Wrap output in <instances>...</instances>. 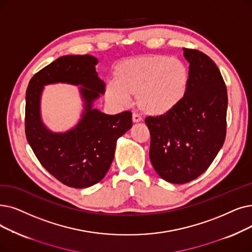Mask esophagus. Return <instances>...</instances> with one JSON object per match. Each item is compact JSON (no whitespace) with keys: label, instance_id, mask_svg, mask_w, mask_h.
I'll list each match as a JSON object with an SVG mask.
<instances>
[{"label":"esophagus","instance_id":"obj_1","mask_svg":"<svg viewBox=\"0 0 252 252\" xmlns=\"http://www.w3.org/2000/svg\"><path fill=\"white\" fill-rule=\"evenodd\" d=\"M132 119H133V123H139V122H141V120H142V117L139 114H137V113H133Z\"/></svg>","mask_w":252,"mask_h":252}]
</instances>
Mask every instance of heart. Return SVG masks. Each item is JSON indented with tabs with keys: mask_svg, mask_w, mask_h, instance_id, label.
Here are the masks:
<instances>
[{
	"mask_svg": "<svg viewBox=\"0 0 252 252\" xmlns=\"http://www.w3.org/2000/svg\"><path fill=\"white\" fill-rule=\"evenodd\" d=\"M189 71L176 59L147 56L124 62L114 70V81L106 86L108 100L126 106L136 95L140 110L163 115L176 107L187 92Z\"/></svg>",
	"mask_w": 252,
	"mask_h": 252,
	"instance_id": "1",
	"label": "heart"
}]
</instances>
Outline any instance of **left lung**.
<instances>
[{
  "instance_id": "obj_1",
  "label": "left lung",
  "mask_w": 252,
  "mask_h": 252,
  "mask_svg": "<svg viewBox=\"0 0 252 252\" xmlns=\"http://www.w3.org/2000/svg\"><path fill=\"white\" fill-rule=\"evenodd\" d=\"M183 51L189 63L183 99L170 112L145 118L152 166L175 184L188 183L209 168L226 135L227 92L220 69L200 50Z\"/></svg>"
}]
</instances>
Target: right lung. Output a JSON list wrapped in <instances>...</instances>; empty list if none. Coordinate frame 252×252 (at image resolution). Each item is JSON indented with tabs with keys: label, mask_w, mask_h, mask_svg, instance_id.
Here are the masks:
<instances>
[{
	"label": "right lung",
	"mask_w": 252,
	"mask_h": 252,
	"mask_svg": "<svg viewBox=\"0 0 252 252\" xmlns=\"http://www.w3.org/2000/svg\"><path fill=\"white\" fill-rule=\"evenodd\" d=\"M97 60L85 56H63L32 76L26 93V136L41 165L63 184L85 189L100 182L110 168L117 139L132 127V112L108 115L93 109V102L105 93L97 77ZM65 82L81 85L86 110L80 124L63 134H54L39 117L42 86Z\"/></svg>",
	"instance_id": "obj_1"
}]
</instances>
